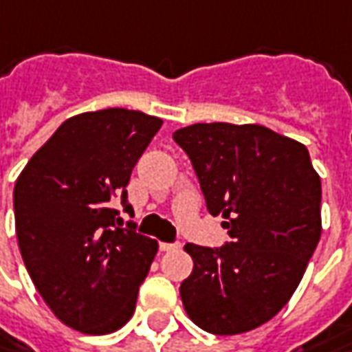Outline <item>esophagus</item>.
Here are the masks:
<instances>
[{
  "label": "esophagus",
  "instance_id": "obj_1",
  "mask_svg": "<svg viewBox=\"0 0 352 352\" xmlns=\"http://www.w3.org/2000/svg\"><path fill=\"white\" fill-rule=\"evenodd\" d=\"M179 248H181L179 242H173V244H169V242H160L161 252H173V250H179Z\"/></svg>",
  "mask_w": 352,
  "mask_h": 352
}]
</instances>
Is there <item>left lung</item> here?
<instances>
[{
    "mask_svg": "<svg viewBox=\"0 0 352 352\" xmlns=\"http://www.w3.org/2000/svg\"><path fill=\"white\" fill-rule=\"evenodd\" d=\"M173 140L232 238L185 246L192 272L179 287L183 307L206 333L252 331L280 314L305 274L321 238V177L307 147L258 124H192Z\"/></svg>",
    "mask_w": 352,
    "mask_h": 352,
    "instance_id": "left-lung-1",
    "label": "left lung"
}]
</instances>
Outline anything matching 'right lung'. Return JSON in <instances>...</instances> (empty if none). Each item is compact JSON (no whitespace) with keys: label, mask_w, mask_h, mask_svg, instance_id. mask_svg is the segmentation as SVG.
<instances>
[{"label":"right lung","mask_w":352,"mask_h":352,"mask_svg":"<svg viewBox=\"0 0 352 352\" xmlns=\"http://www.w3.org/2000/svg\"><path fill=\"white\" fill-rule=\"evenodd\" d=\"M163 120L106 108L69 118L29 160L13 191L15 232L41 298L67 327L108 335L135 311L157 242L124 224L131 169Z\"/></svg>","instance_id":"obj_1"}]
</instances>
